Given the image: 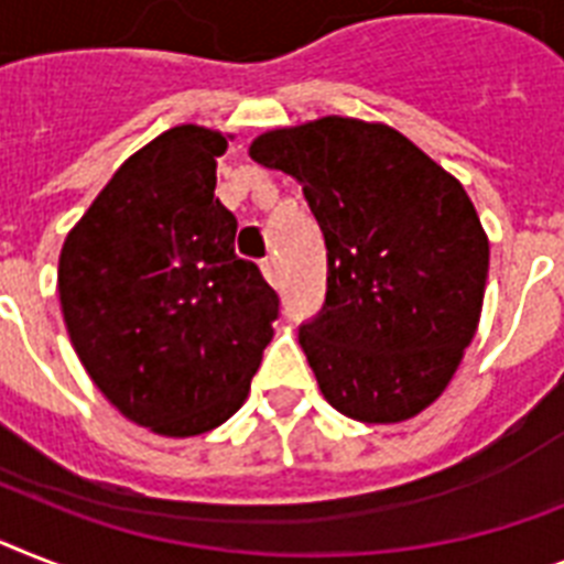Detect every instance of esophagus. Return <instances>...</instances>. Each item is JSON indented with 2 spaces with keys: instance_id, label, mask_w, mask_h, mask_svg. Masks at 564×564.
I'll return each mask as SVG.
<instances>
[{
  "instance_id": "1",
  "label": "esophagus",
  "mask_w": 564,
  "mask_h": 564,
  "mask_svg": "<svg viewBox=\"0 0 564 564\" xmlns=\"http://www.w3.org/2000/svg\"><path fill=\"white\" fill-rule=\"evenodd\" d=\"M262 273H264V279H268V282H271L273 288L279 285V268H276V262H273V259H264V262H262Z\"/></svg>"
}]
</instances>
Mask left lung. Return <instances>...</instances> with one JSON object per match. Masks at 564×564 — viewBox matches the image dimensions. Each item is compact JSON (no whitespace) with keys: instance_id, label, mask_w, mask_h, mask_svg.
Returning a JSON list of instances; mask_svg holds the SVG:
<instances>
[{"instance_id":"8db88e82","label":"left lung","mask_w":564,"mask_h":564,"mask_svg":"<svg viewBox=\"0 0 564 564\" xmlns=\"http://www.w3.org/2000/svg\"><path fill=\"white\" fill-rule=\"evenodd\" d=\"M248 152L300 184L325 236V305L300 328L323 398L360 423L421 415L481 319L490 241L467 189L392 126L339 115Z\"/></svg>"}]
</instances>
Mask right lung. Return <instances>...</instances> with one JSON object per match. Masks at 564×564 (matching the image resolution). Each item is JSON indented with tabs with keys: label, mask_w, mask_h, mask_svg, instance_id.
Masks as SVG:
<instances>
[{
	"label": "right lung",
	"mask_w": 564,
	"mask_h": 564,
	"mask_svg": "<svg viewBox=\"0 0 564 564\" xmlns=\"http://www.w3.org/2000/svg\"><path fill=\"white\" fill-rule=\"evenodd\" d=\"M232 134L172 126L129 155L59 250L65 328L120 415L166 438L216 430L248 400L279 296L236 256L216 198Z\"/></svg>",
	"instance_id": "right-lung-1"
}]
</instances>
